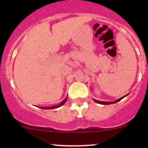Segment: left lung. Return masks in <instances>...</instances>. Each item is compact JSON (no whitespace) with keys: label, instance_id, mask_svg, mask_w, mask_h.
<instances>
[{"label":"left lung","instance_id":"1","mask_svg":"<svg viewBox=\"0 0 148 148\" xmlns=\"http://www.w3.org/2000/svg\"><path fill=\"white\" fill-rule=\"evenodd\" d=\"M125 97H123L120 98V99H117V100H116V101H114V102H101V101L95 100V99H94V100H95V102H97V103H99V104H114V103H116V102H119V101H120L121 99H123V98Z\"/></svg>","mask_w":148,"mask_h":148}]
</instances>
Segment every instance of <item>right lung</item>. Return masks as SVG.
I'll return each mask as SVG.
<instances>
[{
	"label": "right lung",
	"instance_id": "1",
	"mask_svg": "<svg viewBox=\"0 0 148 148\" xmlns=\"http://www.w3.org/2000/svg\"><path fill=\"white\" fill-rule=\"evenodd\" d=\"M66 99H67V98H66L64 100L62 101V102H61L60 104H58L57 106H55V107H41V109H44V110H47V109H56V108H58V107H61V106L63 105V104H64V103L66 102Z\"/></svg>",
	"mask_w": 148,
	"mask_h": 148
}]
</instances>
